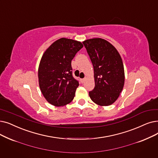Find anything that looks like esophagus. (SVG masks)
<instances>
[{
    "label": "esophagus",
    "instance_id": "34e87169",
    "mask_svg": "<svg viewBox=\"0 0 158 158\" xmlns=\"http://www.w3.org/2000/svg\"><path fill=\"white\" fill-rule=\"evenodd\" d=\"M86 80V78H83V79H81V83H84L85 81Z\"/></svg>",
    "mask_w": 158,
    "mask_h": 158
}]
</instances>
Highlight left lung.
Listing matches in <instances>:
<instances>
[{
	"label": "left lung",
	"mask_w": 158,
	"mask_h": 158,
	"mask_svg": "<svg viewBox=\"0 0 158 158\" xmlns=\"http://www.w3.org/2000/svg\"><path fill=\"white\" fill-rule=\"evenodd\" d=\"M94 66L95 87L89 92L98 105H110L118 99L125 83L123 61L115 48L101 38L83 42Z\"/></svg>",
	"instance_id": "8db88e82"
}]
</instances>
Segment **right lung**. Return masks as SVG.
<instances>
[{
	"label": "right lung",
	"instance_id": "right-lung-1",
	"mask_svg": "<svg viewBox=\"0 0 158 158\" xmlns=\"http://www.w3.org/2000/svg\"><path fill=\"white\" fill-rule=\"evenodd\" d=\"M83 44L61 38L48 48L41 58L38 77L40 91L52 105H66L73 99L79 81L72 75V60Z\"/></svg>",
	"mask_w": 158,
	"mask_h": 158
}]
</instances>
